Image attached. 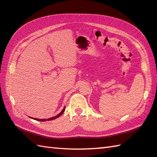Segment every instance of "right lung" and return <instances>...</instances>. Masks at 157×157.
Segmentation results:
<instances>
[{
  "label": "right lung",
  "mask_w": 157,
  "mask_h": 157,
  "mask_svg": "<svg viewBox=\"0 0 157 157\" xmlns=\"http://www.w3.org/2000/svg\"><path fill=\"white\" fill-rule=\"evenodd\" d=\"M65 111V107L63 108V109L62 111H61L60 113L58 114V115H57L56 116L52 117V118H48V120H46V119H37V118H33V119H34V120H36V121H46L54 120V119H56L57 118H58V117H59L61 115H62V114L63 113V111Z\"/></svg>",
  "instance_id": "1"
}]
</instances>
